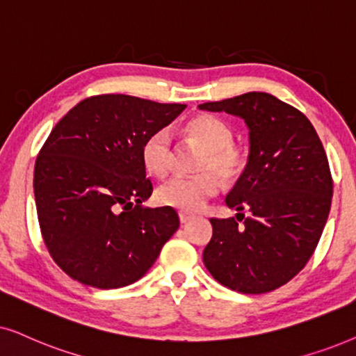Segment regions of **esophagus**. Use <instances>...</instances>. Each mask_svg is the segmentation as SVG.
<instances>
[{"instance_id":"34e87169","label":"esophagus","mask_w":356,"mask_h":356,"mask_svg":"<svg viewBox=\"0 0 356 356\" xmlns=\"http://www.w3.org/2000/svg\"><path fill=\"white\" fill-rule=\"evenodd\" d=\"M193 218H195V215H192V213H188V211H179V220H181L182 225H186L187 221L193 220Z\"/></svg>"}]
</instances>
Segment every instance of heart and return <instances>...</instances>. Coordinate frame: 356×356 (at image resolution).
<instances>
[{
	"label": "heart",
	"instance_id": "heart-1",
	"mask_svg": "<svg viewBox=\"0 0 356 356\" xmlns=\"http://www.w3.org/2000/svg\"><path fill=\"white\" fill-rule=\"evenodd\" d=\"M202 148H205L200 169H213L222 179H234L244 165V156L233 146V130L226 122L213 115H197L186 125ZM141 161L145 169L154 177H163L170 169V135L161 129L151 134L141 146ZM218 179L210 170L195 175H174L165 181L156 198L161 205L181 211H197L218 192Z\"/></svg>",
	"mask_w": 356,
	"mask_h": 356
}]
</instances>
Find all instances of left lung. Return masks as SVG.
Returning <instances> with one entry per match:
<instances>
[{"label":"left lung","mask_w":356,"mask_h":356,"mask_svg":"<svg viewBox=\"0 0 356 356\" xmlns=\"http://www.w3.org/2000/svg\"><path fill=\"white\" fill-rule=\"evenodd\" d=\"M198 108L243 118L249 130L248 164L226 197L238 220H210L203 264L231 290L272 291L305 267L325 226L334 186L324 146L305 113L272 94L245 92Z\"/></svg>","instance_id":"left-lung-1"}]
</instances>
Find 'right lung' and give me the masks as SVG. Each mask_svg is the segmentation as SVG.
Listing matches in <instances>:
<instances>
[{"label":"right lung","mask_w":356,"mask_h":356,"mask_svg":"<svg viewBox=\"0 0 356 356\" xmlns=\"http://www.w3.org/2000/svg\"><path fill=\"white\" fill-rule=\"evenodd\" d=\"M186 107L104 94L51 130L35 161L37 216L50 255L73 280L102 290L130 285L177 231L174 208L141 207L153 192L141 146Z\"/></svg>","instance_id":"obj_1"}]
</instances>
